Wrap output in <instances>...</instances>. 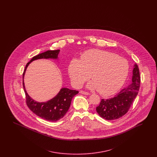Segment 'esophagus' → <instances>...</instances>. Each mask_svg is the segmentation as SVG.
<instances>
[{
    "label": "esophagus",
    "instance_id": "obj_1",
    "mask_svg": "<svg viewBox=\"0 0 157 157\" xmlns=\"http://www.w3.org/2000/svg\"><path fill=\"white\" fill-rule=\"evenodd\" d=\"M79 93L81 94L85 95H90V93H88V92H85V91H83V90H80V91H79Z\"/></svg>",
    "mask_w": 157,
    "mask_h": 157
}]
</instances>
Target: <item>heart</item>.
I'll return each mask as SVG.
<instances>
[{"mask_svg": "<svg viewBox=\"0 0 157 157\" xmlns=\"http://www.w3.org/2000/svg\"><path fill=\"white\" fill-rule=\"evenodd\" d=\"M127 59L108 51L92 49L83 53L81 59L74 58L68 66V74L73 85L79 88L90 78L86 87L109 95L120 90L129 72Z\"/></svg>", "mask_w": 157, "mask_h": 157, "instance_id": "obj_1", "label": "heart"}]
</instances>
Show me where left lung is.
Listing matches in <instances>:
<instances>
[{"label":"left lung","instance_id":"left-lung-1","mask_svg":"<svg viewBox=\"0 0 157 157\" xmlns=\"http://www.w3.org/2000/svg\"><path fill=\"white\" fill-rule=\"evenodd\" d=\"M140 75L138 65L135 63L132 70V82L114 97L102 99L96 108L99 115L106 120L118 119L128 111L137 96L140 89Z\"/></svg>","mask_w":157,"mask_h":157}]
</instances>
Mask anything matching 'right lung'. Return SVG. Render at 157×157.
Listing matches in <instances>:
<instances>
[{
  "instance_id": "1",
  "label": "right lung",
  "mask_w": 157,
  "mask_h": 157,
  "mask_svg": "<svg viewBox=\"0 0 157 157\" xmlns=\"http://www.w3.org/2000/svg\"><path fill=\"white\" fill-rule=\"evenodd\" d=\"M59 52L60 50L47 51L33 57L30 62L26 64L23 74V86L26 95L28 106L38 117L51 122H56L64 117L70 107L72 98L79 92L76 90L62 88L52 99L46 102H37L30 97L27 93L24 83V76L27 67L32 61L40 59H58Z\"/></svg>"
}]
</instances>
